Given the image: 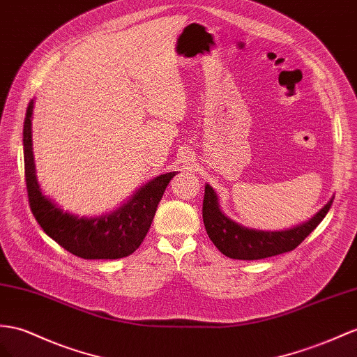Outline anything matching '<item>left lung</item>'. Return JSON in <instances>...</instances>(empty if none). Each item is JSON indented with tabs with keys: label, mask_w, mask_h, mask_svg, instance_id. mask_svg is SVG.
<instances>
[{
	"label": "left lung",
	"mask_w": 357,
	"mask_h": 357,
	"mask_svg": "<svg viewBox=\"0 0 357 357\" xmlns=\"http://www.w3.org/2000/svg\"><path fill=\"white\" fill-rule=\"evenodd\" d=\"M333 202V197L309 218L307 222L283 231H261L243 226L227 217L218 204L214 188L206 184L204 196L202 217L209 238L215 248L227 258L255 261L294 250L315 227L321 223Z\"/></svg>",
	"instance_id": "obj_1"
}]
</instances>
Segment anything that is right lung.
Instances as JSON below:
<instances>
[{"mask_svg": "<svg viewBox=\"0 0 357 357\" xmlns=\"http://www.w3.org/2000/svg\"><path fill=\"white\" fill-rule=\"evenodd\" d=\"M34 99L24 121V164L30 208L48 236L83 259H119L134 253L143 243L160 200L176 172L151 179L113 211L96 217H79L63 209L43 195L36 175L31 139Z\"/></svg>", "mask_w": 357, "mask_h": 357, "instance_id": "add662e5", "label": "right lung"}]
</instances>
